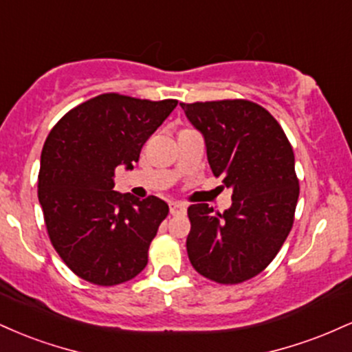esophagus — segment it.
<instances>
[{"label": "esophagus", "instance_id": "1", "mask_svg": "<svg viewBox=\"0 0 352 352\" xmlns=\"http://www.w3.org/2000/svg\"><path fill=\"white\" fill-rule=\"evenodd\" d=\"M170 213L172 215H184L187 212V205L182 204V201H170Z\"/></svg>", "mask_w": 352, "mask_h": 352}]
</instances>
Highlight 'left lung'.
Here are the masks:
<instances>
[{
    "label": "left lung",
    "mask_w": 352,
    "mask_h": 352,
    "mask_svg": "<svg viewBox=\"0 0 352 352\" xmlns=\"http://www.w3.org/2000/svg\"><path fill=\"white\" fill-rule=\"evenodd\" d=\"M207 145L213 175L232 188V207H188L187 253L201 276L236 285L273 261L294 221L300 182L294 153L278 120L252 100L180 102Z\"/></svg>",
    "instance_id": "left-lung-1"
}]
</instances>
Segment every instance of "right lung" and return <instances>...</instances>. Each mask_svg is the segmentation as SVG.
<instances>
[{
	"label": "right lung",
	"mask_w": 352,
	"mask_h": 352,
	"mask_svg": "<svg viewBox=\"0 0 352 352\" xmlns=\"http://www.w3.org/2000/svg\"><path fill=\"white\" fill-rule=\"evenodd\" d=\"M177 107L175 99L147 100L100 94L71 109L51 129L41 153L38 199L47 235L72 273L92 285L135 278L168 205L114 188L119 165L134 168L142 145Z\"/></svg>",
	"instance_id": "add662e5"
}]
</instances>
